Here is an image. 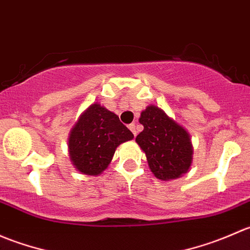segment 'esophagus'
Segmentation results:
<instances>
[{
  "instance_id": "esophagus-1",
  "label": "esophagus",
  "mask_w": 250,
  "mask_h": 250,
  "mask_svg": "<svg viewBox=\"0 0 250 250\" xmlns=\"http://www.w3.org/2000/svg\"><path fill=\"white\" fill-rule=\"evenodd\" d=\"M128 128L132 130L133 135H134V137H137V128H135V123H130V125H128Z\"/></svg>"
}]
</instances>
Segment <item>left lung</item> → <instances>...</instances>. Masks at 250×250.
<instances>
[{
	"instance_id": "obj_1",
	"label": "left lung",
	"mask_w": 250,
	"mask_h": 250,
	"mask_svg": "<svg viewBox=\"0 0 250 250\" xmlns=\"http://www.w3.org/2000/svg\"><path fill=\"white\" fill-rule=\"evenodd\" d=\"M139 122L144 130L135 141L145 152L156 178L166 181L188 173L193 152L188 133L155 105L141 112Z\"/></svg>"
}]
</instances>
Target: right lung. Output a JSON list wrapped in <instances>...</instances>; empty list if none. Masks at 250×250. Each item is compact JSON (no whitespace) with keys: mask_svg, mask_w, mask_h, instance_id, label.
I'll return each instance as SVG.
<instances>
[{"mask_svg":"<svg viewBox=\"0 0 250 250\" xmlns=\"http://www.w3.org/2000/svg\"><path fill=\"white\" fill-rule=\"evenodd\" d=\"M133 138L117 115L100 104H93L70 132V160L78 172L99 175L110 165L117 146Z\"/></svg>","mask_w":250,"mask_h":250,"instance_id":"right-lung-1","label":"right lung"}]
</instances>
